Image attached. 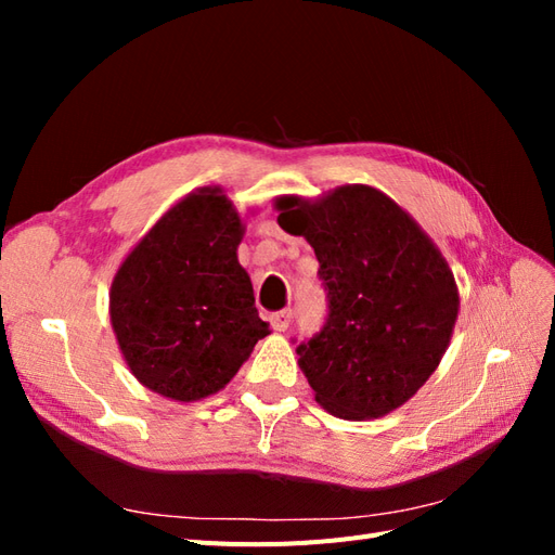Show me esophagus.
<instances>
[{
  "instance_id": "34e87169",
  "label": "esophagus",
  "mask_w": 555,
  "mask_h": 555,
  "mask_svg": "<svg viewBox=\"0 0 555 555\" xmlns=\"http://www.w3.org/2000/svg\"><path fill=\"white\" fill-rule=\"evenodd\" d=\"M289 322H292V310H280V312L271 314V326L275 331H287Z\"/></svg>"
}]
</instances>
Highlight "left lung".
Wrapping results in <instances>:
<instances>
[{"label": "left lung", "mask_w": 555, "mask_h": 555, "mask_svg": "<svg viewBox=\"0 0 555 555\" xmlns=\"http://www.w3.org/2000/svg\"><path fill=\"white\" fill-rule=\"evenodd\" d=\"M275 210L284 231L312 245L328 292L322 333L296 349L314 400L347 422L405 405L440 365L459 319L440 247L371 184L284 194Z\"/></svg>", "instance_id": "left-lung-1"}]
</instances>
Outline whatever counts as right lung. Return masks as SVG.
Wrapping results in <instances>:
<instances>
[{"label":"right lung","mask_w":555,"mask_h":555,"mask_svg":"<svg viewBox=\"0 0 555 555\" xmlns=\"http://www.w3.org/2000/svg\"><path fill=\"white\" fill-rule=\"evenodd\" d=\"M245 222L220 184L182 196L117 268L108 314L145 389L204 400L233 379L268 324L238 261Z\"/></svg>","instance_id":"add662e5"}]
</instances>
